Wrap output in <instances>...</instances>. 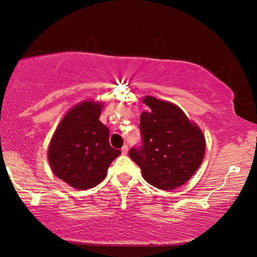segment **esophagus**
I'll use <instances>...</instances> for the list:
<instances>
[{
	"label": "esophagus",
	"mask_w": 257,
	"mask_h": 257,
	"mask_svg": "<svg viewBox=\"0 0 257 257\" xmlns=\"http://www.w3.org/2000/svg\"><path fill=\"white\" fill-rule=\"evenodd\" d=\"M121 151H122V153H123V155H127V153H128V145H123V147H122V149H121Z\"/></svg>",
	"instance_id": "1"
}]
</instances>
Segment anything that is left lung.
Segmentation results:
<instances>
[{"label": "left lung", "mask_w": 257, "mask_h": 257, "mask_svg": "<svg viewBox=\"0 0 257 257\" xmlns=\"http://www.w3.org/2000/svg\"><path fill=\"white\" fill-rule=\"evenodd\" d=\"M149 107L141 114L142 145L130 149L129 157L141 167L153 187L172 190L193 177L203 162V134L178 106L147 95Z\"/></svg>", "instance_id": "1"}]
</instances>
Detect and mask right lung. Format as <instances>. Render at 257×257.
<instances>
[{
    "label": "right lung",
    "mask_w": 257,
    "mask_h": 257,
    "mask_svg": "<svg viewBox=\"0 0 257 257\" xmlns=\"http://www.w3.org/2000/svg\"><path fill=\"white\" fill-rule=\"evenodd\" d=\"M102 104L84 101L66 114L48 148L52 171L76 189L85 190L105 179L121 151L109 144V130L99 121Z\"/></svg>",
    "instance_id": "1"
}]
</instances>
